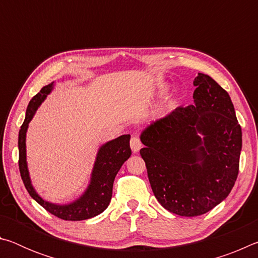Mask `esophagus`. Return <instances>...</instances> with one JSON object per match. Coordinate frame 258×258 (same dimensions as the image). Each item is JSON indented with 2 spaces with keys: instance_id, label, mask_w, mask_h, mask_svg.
Instances as JSON below:
<instances>
[{
  "instance_id": "esophagus-1",
  "label": "esophagus",
  "mask_w": 258,
  "mask_h": 258,
  "mask_svg": "<svg viewBox=\"0 0 258 258\" xmlns=\"http://www.w3.org/2000/svg\"><path fill=\"white\" fill-rule=\"evenodd\" d=\"M130 145H131V149H132L133 152H139L140 149L142 148V143L137 137H133L132 139H131Z\"/></svg>"
}]
</instances>
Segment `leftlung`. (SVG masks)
Listing matches in <instances>:
<instances>
[{"label":"left lung","instance_id":"1","mask_svg":"<svg viewBox=\"0 0 258 258\" xmlns=\"http://www.w3.org/2000/svg\"><path fill=\"white\" fill-rule=\"evenodd\" d=\"M195 104L177 107L142 131L140 150L152 192L168 212L199 216L223 202L239 172L241 127L229 93L206 74Z\"/></svg>","mask_w":258,"mask_h":258}]
</instances>
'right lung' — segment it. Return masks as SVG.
<instances>
[{
    "instance_id": "add662e5",
    "label": "right lung",
    "mask_w": 258,
    "mask_h": 258,
    "mask_svg": "<svg viewBox=\"0 0 258 258\" xmlns=\"http://www.w3.org/2000/svg\"><path fill=\"white\" fill-rule=\"evenodd\" d=\"M54 82L43 87L35 97L30 100L26 110L25 121L21 125L18 138L19 148V171L23 182L35 202H37L47 212L64 221H83L92 218L101 214L109 206L112 196V184L117 173L132 151L130 148V134L120 135L117 139L108 141L99 148L95 158L90 183L80 198L69 204H53L43 199L34 189L29 176L27 156H26V133L28 125L38 107L53 90Z\"/></svg>"
}]
</instances>
